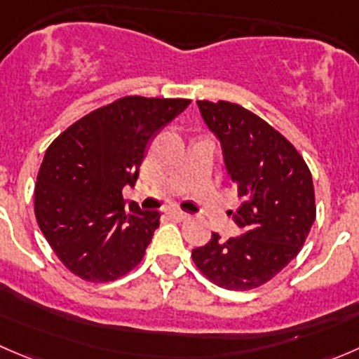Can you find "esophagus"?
<instances>
[{
  "instance_id": "esophagus-1",
  "label": "esophagus",
  "mask_w": 359,
  "mask_h": 359,
  "mask_svg": "<svg viewBox=\"0 0 359 359\" xmlns=\"http://www.w3.org/2000/svg\"><path fill=\"white\" fill-rule=\"evenodd\" d=\"M168 217L172 220H177V222H180V220H186L189 215H187L186 212H180V210H170Z\"/></svg>"
}]
</instances>
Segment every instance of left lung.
<instances>
[{
  "label": "left lung",
  "mask_w": 359,
  "mask_h": 359,
  "mask_svg": "<svg viewBox=\"0 0 359 359\" xmlns=\"http://www.w3.org/2000/svg\"><path fill=\"white\" fill-rule=\"evenodd\" d=\"M198 107L243 200L234 213L243 234L220 240L212 233L205 247L193 250V260L217 287L252 290L302 248L316 219L313 177L299 151L252 111L226 100H198Z\"/></svg>",
  "instance_id": "1"
}]
</instances>
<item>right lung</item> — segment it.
I'll return each instance as SVG.
<instances>
[{"label": "right lung", "instance_id": "right-lung-1", "mask_svg": "<svg viewBox=\"0 0 359 359\" xmlns=\"http://www.w3.org/2000/svg\"><path fill=\"white\" fill-rule=\"evenodd\" d=\"M191 100L130 95L95 109L46 149L34 187V213L60 262L85 281L106 283L142 260L159 212L126 205L149 140Z\"/></svg>", "mask_w": 359, "mask_h": 359}]
</instances>
